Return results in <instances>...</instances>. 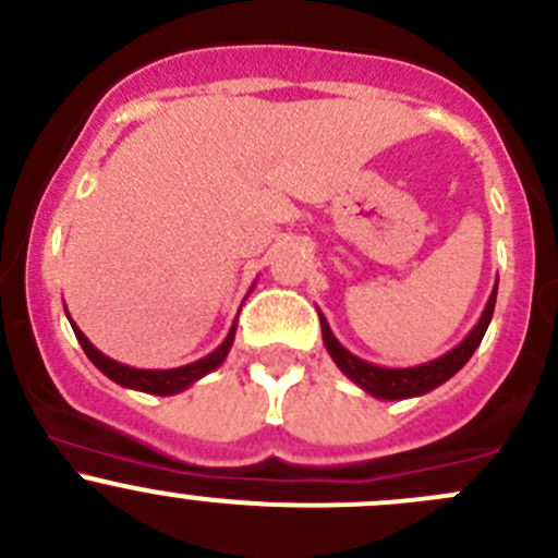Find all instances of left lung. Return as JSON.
I'll list each match as a JSON object with an SVG mask.
<instances>
[{
	"instance_id": "left-lung-1",
	"label": "left lung",
	"mask_w": 558,
	"mask_h": 558,
	"mask_svg": "<svg viewBox=\"0 0 558 558\" xmlns=\"http://www.w3.org/2000/svg\"><path fill=\"white\" fill-rule=\"evenodd\" d=\"M494 305H497V283H494L492 296H488L486 307H483L481 320L472 326L470 335H466L459 345L451 348V351L442 353L440 359H432V362L426 364H415V367H378V364H369L364 362V359L353 356V353L331 335L324 315L318 313V318L326 351H329V356L335 359V364L342 369L345 378H351L359 388H364V391L373 393V397L378 399H410L442 386L470 362V356L475 353V348L481 345L483 335H486L488 324H492Z\"/></svg>"
}]
</instances>
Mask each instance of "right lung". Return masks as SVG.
<instances>
[{"label":"right lung","mask_w":558,"mask_h":558,"mask_svg":"<svg viewBox=\"0 0 558 558\" xmlns=\"http://www.w3.org/2000/svg\"><path fill=\"white\" fill-rule=\"evenodd\" d=\"M66 318H70V315H66ZM70 324H72V318H70ZM72 329H75L77 342H81L83 351H86V356L94 362V367H97L99 373H105L110 380H116L118 386L134 388V391L156 393V397H170V393L185 391V388H189L191 384H196V380L205 378L207 373H213V369L221 367L223 359H227L229 351H232L234 331H238V318H234L232 329H229V335H227V340H223L221 345L216 348V351L207 353V356H202V359H196V362L185 364V367H174V369L129 367V364L116 362V359L105 356L102 351H97V348L92 345V340H88V337L83 335V331L77 329L75 324H72Z\"/></svg>","instance_id":"add662e5"}]
</instances>
